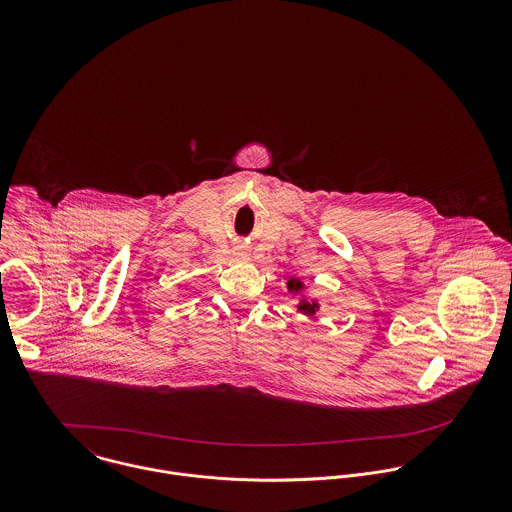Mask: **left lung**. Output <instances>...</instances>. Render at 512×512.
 <instances>
[{
  "mask_svg": "<svg viewBox=\"0 0 512 512\" xmlns=\"http://www.w3.org/2000/svg\"><path fill=\"white\" fill-rule=\"evenodd\" d=\"M303 288H305V284L301 280H297V278H292L288 282V290L292 293H299ZM317 309H319V303L313 301V299H301L299 305H297V311H301L303 315H315Z\"/></svg>",
  "mask_w": 512,
  "mask_h": 512,
  "instance_id": "obj_1",
  "label": "left lung"
}]
</instances>
